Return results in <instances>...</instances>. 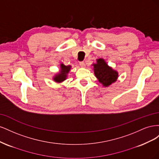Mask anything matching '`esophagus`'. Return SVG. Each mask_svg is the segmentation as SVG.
Here are the masks:
<instances>
[{
	"instance_id": "esophagus-1",
	"label": "esophagus",
	"mask_w": 159,
	"mask_h": 159,
	"mask_svg": "<svg viewBox=\"0 0 159 159\" xmlns=\"http://www.w3.org/2000/svg\"><path fill=\"white\" fill-rule=\"evenodd\" d=\"M79 64H80V66L81 67H84V66H85V63H84V61H80Z\"/></svg>"
}]
</instances>
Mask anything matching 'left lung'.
Wrapping results in <instances>:
<instances>
[{"label":"left lung","mask_w":159,"mask_h":159,"mask_svg":"<svg viewBox=\"0 0 159 159\" xmlns=\"http://www.w3.org/2000/svg\"><path fill=\"white\" fill-rule=\"evenodd\" d=\"M93 68L96 78L103 86L107 87L117 80V72L109 67L103 59H98L97 64H93Z\"/></svg>","instance_id":"obj_1"}]
</instances>
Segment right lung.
Masks as SVG:
<instances>
[{
    "label": "right lung",
    "instance_id": "obj_1",
    "mask_svg": "<svg viewBox=\"0 0 159 159\" xmlns=\"http://www.w3.org/2000/svg\"><path fill=\"white\" fill-rule=\"evenodd\" d=\"M70 68L71 66H66L64 64H61L60 73L54 77V80L56 81V82H61V81H63L64 80H65L67 77V74H68L69 71L70 70Z\"/></svg>",
    "mask_w": 159,
    "mask_h": 159
}]
</instances>
